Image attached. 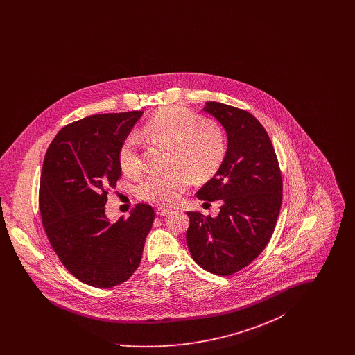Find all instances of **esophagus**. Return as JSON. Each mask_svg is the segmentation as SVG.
<instances>
[{
    "label": "esophagus",
    "mask_w": 355,
    "mask_h": 355,
    "mask_svg": "<svg viewBox=\"0 0 355 355\" xmlns=\"http://www.w3.org/2000/svg\"><path fill=\"white\" fill-rule=\"evenodd\" d=\"M171 213H173V211H171L170 209H166V207H158V209H157V216H159V217L169 216Z\"/></svg>",
    "instance_id": "obj_1"
}]
</instances>
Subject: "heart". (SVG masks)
<instances>
[{
    "instance_id": "b5f03b06",
    "label": "heart",
    "mask_w": 355,
    "mask_h": 355,
    "mask_svg": "<svg viewBox=\"0 0 355 355\" xmlns=\"http://www.w3.org/2000/svg\"><path fill=\"white\" fill-rule=\"evenodd\" d=\"M141 137L173 148L171 165L175 168L152 173L138 185L139 198L157 205L178 202L191 185L193 175L201 181L211 178L227 152L226 135L217 123L180 106L157 112L145 123ZM139 149L141 139L137 135H128L119 146V168L129 177H137L144 170Z\"/></svg>"
}]
</instances>
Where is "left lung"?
Returning <instances> with one entry per match:
<instances>
[{"label": "left lung", "mask_w": 355, "mask_h": 355, "mask_svg": "<svg viewBox=\"0 0 355 355\" xmlns=\"http://www.w3.org/2000/svg\"><path fill=\"white\" fill-rule=\"evenodd\" d=\"M227 135L220 169L198 190L202 201H220V214L187 211L186 242L205 270L232 275L262 253L269 243L282 203V177L270 138L249 112L206 102Z\"/></svg>", "instance_id": "8db88e82"}]
</instances>
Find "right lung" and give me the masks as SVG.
I'll return each mask as SVG.
<instances>
[{
  "mask_svg": "<svg viewBox=\"0 0 355 355\" xmlns=\"http://www.w3.org/2000/svg\"><path fill=\"white\" fill-rule=\"evenodd\" d=\"M144 112L96 114L51 141L40 182V213L51 248L77 279L109 288L138 268L154 210L137 203L129 218L105 214L107 189L121 177L119 150Z\"/></svg>",
  "mask_w": 355,
  "mask_h": 355,
  "instance_id": "1",
  "label": "right lung"
}]
</instances>
